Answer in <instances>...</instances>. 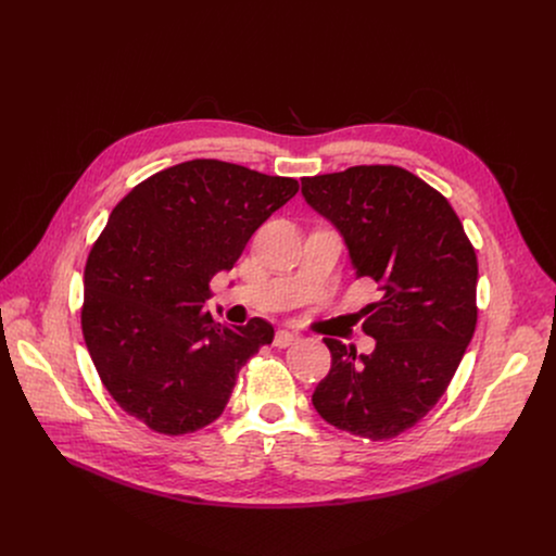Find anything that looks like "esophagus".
<instances>
[{"label": "esophagus", "mask_w": 556, "mask_h": 556, "mask_svg": "<svg viewBox=\"0 0 556 556\" xmlns=\"http://www.w3.org/2000/svg\"><path fill=\"white\" fill-rule=\"evenodd\" d=\"M294 341H296V334L281 329V331H277V334H275V341H273V343H275L277 348H288V345H292Z\"/></svg>", "instance_id": "esophagus-1"}]
</instances>
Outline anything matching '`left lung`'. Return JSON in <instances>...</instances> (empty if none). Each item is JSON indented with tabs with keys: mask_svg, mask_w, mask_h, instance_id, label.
Segmentation results:
<instances>
[{
	"mask_svg": "<svg viewBox=\"0 0 556 556\" xmlns=\"http://www.w3.org/2000/svg\"><path fill=\"white\" fill-rule=\"evenodd\" d=\"M305 202L341 233L356 277L382 296L365 307L369 354L325 337L331 371L312 402L354 437L387 441L443 397L477 325V255L451 204L395 165L303 178Z\"/></svg>",
	"mask_w": 556,
	"mask_h": 556,
	"instance_id": "obj_1",
	"label": "left lung"
}]
</instances>
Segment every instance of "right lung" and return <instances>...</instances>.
<instances>
[{"label": "right lung", "mask_w": 556, "mask_h": 556, "mask_svg": "<svg viewBox=\"0 0 556 556\" xmlns=\"http://www.w3.org/2000/svg\"><path fill=\"white\" fill-rule=\"evenodd\" d=\"M299 191L294 178L195 159L137 185L94 242L81 327L117 406L180 437L222 417L240 367L275 329L215 323L211 279L231 270L249 238Z\"/></svg>", "instance_id": "obj_1"}]
</instances>
